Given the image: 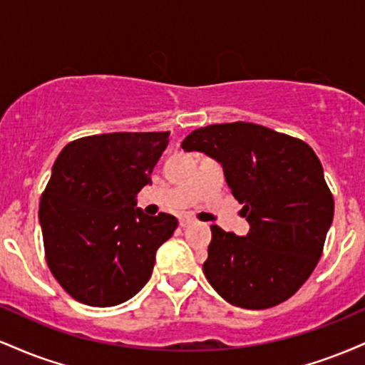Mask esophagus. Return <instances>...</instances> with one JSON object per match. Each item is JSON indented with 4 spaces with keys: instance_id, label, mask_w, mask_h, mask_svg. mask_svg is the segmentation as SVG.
Here are the masks:
<instances>
[{
    "instance_id": "esophagus-1",
    "label": "esophagus",
    "mask_w": 365,
    "mask_h": 365,
    "mask_svg": "<svg viewBox=\"0 0 365 365\" xmlns=\"http://www.w3.org/2000/svg\"><path fill=\"white\" fill-rule=\"evenodd\" d=\"M194 223H195L194 217H190V216L180 217V226H182V228H187V226H190V225H194Z\"/></svg>"
}]
</instances>
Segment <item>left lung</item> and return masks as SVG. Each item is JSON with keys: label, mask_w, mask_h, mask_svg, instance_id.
<instances>
[{"label": "left lung", "mask_w": 365, "mask_h": 365, "mask_svg": "<svg viewBox=\"0 0 365 365\" xmlns=\"http://www.w3.org/2000/svg\"><path fill=\"white\" fill-rule=\"evenodd\" d=\"M223 165L226 183L250 225L238 237L212 225L202 269L232 305L269 309L299 290L316 267L333 221L334 200L311 145L245 123L197 128L182 142Z\"/></svg>", "instance_id": "obj_1"}]
</instances>
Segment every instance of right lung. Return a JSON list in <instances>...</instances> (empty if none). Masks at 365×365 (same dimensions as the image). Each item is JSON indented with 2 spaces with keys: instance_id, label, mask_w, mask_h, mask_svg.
<instances>
[{
  "instance_id": "add662e5",
  "label": "right lung",
  "mask_w": 365,
  "mask_h": 365,
  "mask_svg": "<svg viewBox=\"0 0 365 365\" xmlns=\"http://www.w3.org/2000/svg\"><path fill=\"white\" fill-rule=\"evenodd\" d=\"M170 132H115L70 142L39 204L46 262L63 290L92 307L127 302L149 282L177 217L148 216L135 195Z\"/></svg>"
}]
</instances>
